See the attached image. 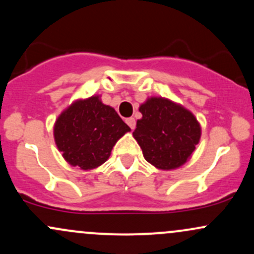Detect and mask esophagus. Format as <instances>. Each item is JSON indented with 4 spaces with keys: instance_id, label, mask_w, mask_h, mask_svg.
I'll list each match as a JSON object with an SVG mask.
<instances>
[{
    "instance_id": "obj_1",
    "label": "esophagus",
    "mask_w": 254,
    "mask_h": 254,
    "mask_svg": "<svg viewBox=\"0 0 254 254\" xmlns=\"http://www.w3.org/2000/svg\"><path fill=\"white\" fill-rule=\"evenodd\" d=\"M125 122H127V124L129 125L131 130L135 129V127H136V121H135V118H132V117L127 118V119H125Z\"/></svg>"
}]
</instances>
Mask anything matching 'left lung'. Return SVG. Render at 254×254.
<instances>
[{
	"label": "left lung",
	"mask_w": 254,
	"mask_h": 254,
	"mask_svg": "<svg viewBox=\"0 0 254 254\" xmlns=\"http://www.w3.org/2000/svg\"><path fill=\"white\" fill-rule=\"evenodd\" d=\"M142 118L132 132L144 159L159 170L180 167L190 159L200 139L197 118L182 105L151 97L139 106Z\"/></svg>",
	"instance_id": "8db88e82"
}]
</instances>
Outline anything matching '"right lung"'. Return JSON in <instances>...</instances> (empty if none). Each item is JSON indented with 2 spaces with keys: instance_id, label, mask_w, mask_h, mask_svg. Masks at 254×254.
I'll list each match as a JSON object with an SVG mask.
<instances>
[{
  "instance_id": "obj_1",
  "label": "right lung",
  "mask_w": 254,
  "mask_h": 254,
  "mask_svg": "<svg viewBox=\"0 0 254 254\" xmlns=\"http://www.w3.org/2000/svg\"><path fill=\"white\" fill-rule=\"evenodd\" d=\"M130 127L99 95L74 101L58 116L55 142L69 165L89 171L107 161L113 145Z\"/></svg>"
}]
</instances>
